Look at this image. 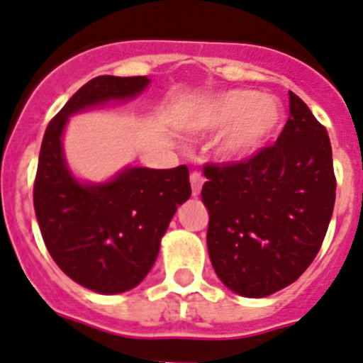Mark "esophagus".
<instances>
[{
  "instance_id": "obj_1",
  "label": "esophagus",
  "mask_w": 363,
  "mask_h": 363,
  "mask_svg": "<svg viewBox=\"0 0 363 363\" xmlns=\"http://www.w3.org/2000/svg\"><path fill=\"white\" fill-rule=\"evenodd\" d=\"M189 182H191V194H194V197L201 195L202 184H204V177H202L199 172H191V175H189Z\"/></svg>"
}]
</instances>
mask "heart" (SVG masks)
<instances>
[{
	"label": "heart",
	"instance_id": "obj_1",
	"mask_svg": "<svg viewBox=\"0 0 363 363\" xmlns=\"http://www.w3.org/2000/svg\"><path fill=\"white\" fill-rule=\"evenodd\" d=\"M282 108L275 99L253 90H228L206 101L197 117L202 133L224 130L217 143L218 157L242 161L267 145L282 125Z\"/></svg>",
	"mask_w": 363,
	"mask_h": 363
}]
</instances>
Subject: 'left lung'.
<instances>
[{"label":"left lung","instance_id":"left-lung-1","mask_svg":"<svg viewBox=\"0 0 363 363\" xmlns=\"http://www.w3.org/2000/svg\"><path fill=\"white\" fill-rule=\"evenodd\" d=\"M202 169L206 240L218 279L250 298L295 282L324 242L336 195L328 130L308 104L289 92V117L275 145Z\"/></svg>","mask_w":363,"mask_h":363}]
</instances>
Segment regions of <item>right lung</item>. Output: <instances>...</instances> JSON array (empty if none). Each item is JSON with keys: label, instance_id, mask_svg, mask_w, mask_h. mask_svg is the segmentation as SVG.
<instances>
[{"label": "right lung", "instance_id": "1", "mask_svg": "<svg viewBox=\"0 0 363 363\" xmlns=\"http://www.w3.org/2000/svg\"><path fill=\"white\" fill-rule=\"evenodd\" d=\"M148 83L146 76L88 81L48 123L39 152L34 210L45 246L65 275L103 295L148 275L169 220L191 195L189 172L126 168L104 184H79L65 164L61 133L72 113L133 97Z\"/></svg>", "mask_w": 363, "mask_h": 363}]
</instances>
